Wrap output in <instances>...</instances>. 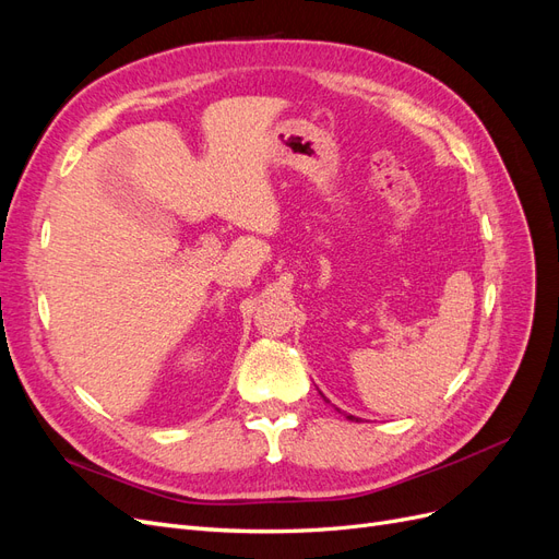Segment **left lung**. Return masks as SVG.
<instances>
[{"label": "left lung", "mask_w": 559, "mask_h": 559, "mask_svg": "<svg viewBox=\"0 0 559 559\" xmlns=\"http://www.w3.org/2000/svg\"><path fill=\"white\" fill-rule=\"evenodd\" d=\"M347 417H349V419H354V415H347Z\"/></svg>", "instance_id": "8db88e82"}]
</instances>
